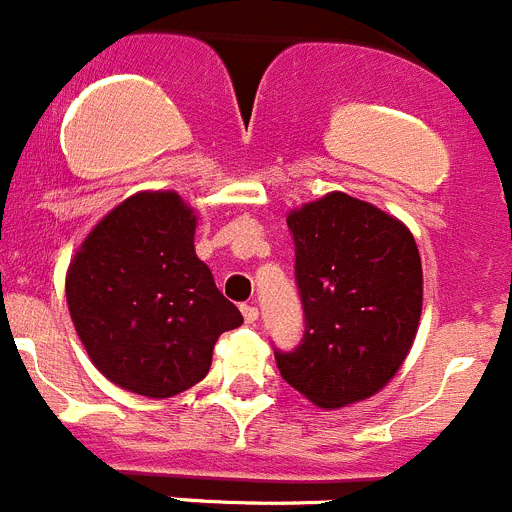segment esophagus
<instances>
[{
    "label": "esophagus",
    "mask_w": 512,
    "mask_h": 512,
    "mask_svg": "<svg viewBox=\"0 0 512 512\" xmlns=\"http://www.w3.org/2000/svg\"><path fill=\"white\" fill-rule=\"evenodd\" d=\"M242 315H245V323H255L260 313H257L255 305H242Z\"/></svg>",
    "instance_id": "obj_1"
}]
</instances>
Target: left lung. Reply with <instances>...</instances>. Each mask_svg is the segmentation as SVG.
<instances>
[{
	"instance_id": "8db88e82",
	"label": "left lung",
	"mask_w": 512,
	"mask_h": 512,
	"mask_svg": "<svg viewBox=\"0 0 512 512\" xmlns=\"http://www.w3.org/2000/svg\"><path fill=\"white\" fill-rule=\"evenodd\" d=\"M303 343L275 361L315 407L379 394L401 369L422 318V257L401 219L331 191L288 212Z\"/></svg>"
}]
</instances>
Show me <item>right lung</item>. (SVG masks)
Here are the masks:
<instances>
[{
  "label": "right lung",
  "mask_w": 512,
  "mask_h": 512,
  "mask_svg": "<svg viewBox=\"0 0 512 512\" xmlns=\"http://www.w3.org/2000/svg\"><path fill=\"white\" fill-rule=\"evenodd\" d=\"M197 209L138 191L80 242L65 275L75 333L95 369L131 394L169 399L199 384L242 313L194 250Z\"/></svg>",
  "instance_id": "1"
}]
</instances>
